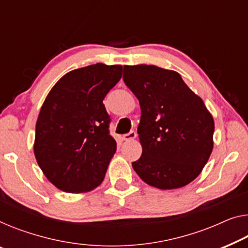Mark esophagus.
<instances>
[{
    "instance_id": "obj_1",
    "label": "esophagus",
    "mask_w": 248,
    "mask_h": 248,
    "mask_svg": "<svg viewBox=\"0 0 248 248\" xmlns=\"http://www.w3.org/2000/svg\"><path fill=\"white\" fill-rule=\"evenodd\" d=\"M137 137V134L136 131H130L129 134H125L123 136V139L124 140V141H131V140H134Z\"/></svg>"
}]
</instances>
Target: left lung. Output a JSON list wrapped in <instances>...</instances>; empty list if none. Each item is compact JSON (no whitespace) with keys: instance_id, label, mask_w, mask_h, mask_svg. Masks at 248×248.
<instances>
[{"instance_id":"1","label":"left lung","mask_w":248,"mask_h":248,"mask_svg":"<svg viewBox=\"0 0 248 248\" xmlns=\"http://www.w3.org/2000/svg\"><path fill=\"white\" fill-rule=\"evenodd\" d=\"M124 81L140 103L141 157L132 167L146 184L176 189L193 182L213 151V116L178 72L124 65Z\"/></svg>"}]
</instances>
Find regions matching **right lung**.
Here are the masks:
<instances>
[{"label":"right lung","mask_w":248,"mask_h":248,"mask_svg":"<svg viewBox=\"0 0 248 248\" xmlns=\"http://www.w3.org/2000/svg\"><path fill=\"white\" fill-rule=\"evenodd\" d=\"M123 65L97 63L72 70L54 84L35 125L34 156L50 183L65 193L98 187L117 149L102 101Z\"/></svg>","instance_id":"add662e5"}]
</instances>
